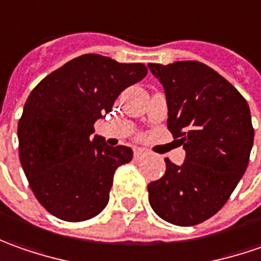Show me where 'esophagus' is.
<instances>
[{"mask_svg": "<svg viewBox=\"0 0 261 261\" xmlns=\"http://www.w3.org/2000/svg\"><path fill=\"white\" fill-rule=\"evenodd\" d=\"M148 154V151L146 148L143 147H136L134 148V158L136 159H141V158H146Z\"/></svg>", "mask_w": 261, "mask_h": 261, "instance_id": "1", "label": "esophagus"}]
</instances>
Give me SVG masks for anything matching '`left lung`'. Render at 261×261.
I'll list each match as a JSON object with an SVG mask.
<instances>
[{
	"instance_id": "8db88e82",
	"label": "left lung",
	"mask_w": 261,
	"mask_h": 261,
	"mask_svg": "<svg viewBox=\"0 0 261 261\" xmlns=\"http://www.w3.org/2000/svg\"><path fill=\"white\" fill-rule=\"evenodd\" d=\"M163 85L167 128L186 151L177 166L148 184V202L162 220L180 227L220 211L243 177L254 130L247 101L227 79L196 60L148 63Z\"/></svg>"
}]
</instances>
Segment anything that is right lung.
<instances>
[{
	"mask_svg": "<svg viewBox=\"0 0 261 261\" xmlns=\"http://www.w3.org/2000/svg\"><path fill=\"white\" fill-rule=\"evenodd\" d=\"M147 75L143 63L82 55L36 86L18 121L20 162L34 196L63 221L96 217L110 201L115 169L133 150L94 134L118 95Z\"/></svg>",
	"mask_w": 261,
	"mask_h": 261,
	"instance_id": "right-lung-1",
	"label": "right lung"
}]
</instances>
